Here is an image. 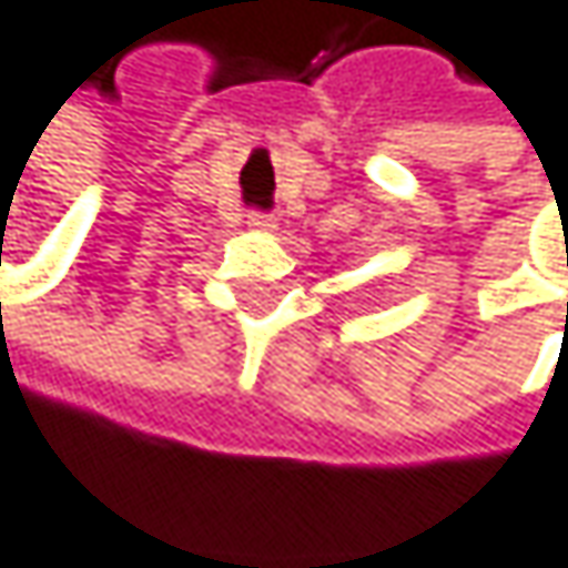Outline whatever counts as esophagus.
Returning <instances> with one entry per match:
<instances>
[{
  "mask_svg": "<svg viewBox=\"0 0 568 568\" xmlns=\"http://www.w3.org/2000/svg\"><path fill=\"white\" fill-rule=\"evenodd\" d=\"M248 229H255V232H272V229H275V215H268V212H248Z\"/></svg>",
  "mask_w": 568,
  "mask_h": 568,
  "instance_id": "1",
  "label": "esophagus"
}]
</instances>
